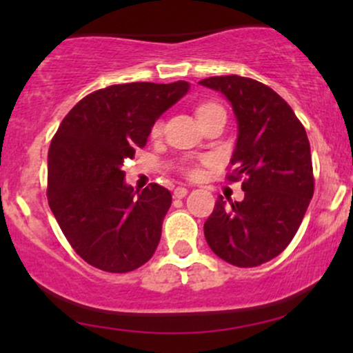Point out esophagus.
I'll use <instances>...</instances> for the list:
<instances>
[{
	"instance_id": "1",
	"label": "esophagus",
	"mask_w": 353,
	"mask_h": 353,
	"mask_svg": "<svg viewBox=\"0 0 353 353\" xmlns=\"http://www.w3.org/2000/svg\"><path fill=\"white\" fill-rule=\"evenodd\" d=\"M188 192H189L188 189L182 188V185H179V188L174 189V197H177V199H182V197L188 196Z\"/></svg>"
}]
</instances>
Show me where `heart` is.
I'll use <instances>...</instances> for the list:
<instances>
[{"mask_svg": "<svg viewBox=\"0 0 353 353\" xmlns=\"http://www.w3.org/2000/svg\"><path fill=\"white\" fill-rule=\"evenodd\" d=\"M212 112H225V109L222 108L219 103H214V101H205V103L199 104L196 109L197 119H202V117L212 114ZM159 134H161V123L157 121V123L152 124L151 136H159ZM204 163H208V159L188 161V163H184L181 165V172L184 174L185 177H189V179H197V177H201L202 164Z\"/></svg>", "mask_w": 353, "mask_h": 353, "instance_id": "b5f03b06", "label": "heart"}]
</instances>
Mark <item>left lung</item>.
Instances as JSON below:
<instances>
[{
    "instance_id": "obj_1",
    "label": "left lung",
    "mask_w": 353,
    "mask_h": 353,
    "mask_svg": "<svg viewBox=\"0 0 353 353\" xmlns=\"http://www.w3.org/2000/svg\"><path fill=\"white\" fill-rule=\"evenodd\" d=\"M232 104L239 124L228 182H242L244 201L222 196L204 224L222 261L255 267L290 244L314 196L309 137L292 108L272 88L237 74L202 79Z\"/></svg>"
}]
</instances>
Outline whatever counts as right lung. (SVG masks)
<instances>
[{"instance_id":"obj_1","label":"right lung","mask_w":353,"mask_h":353,"mask_svg":"<svg viewBox=\"0 0 353 353\" xmlns=\"http://www.w3.org/2000/svg\"><path fill=\"white\" fill-rule=\"evenodd\" d=\"M189 84L128 83L91 92L68 112L48 152V202L83 261L104 272L137 269L156 252L172 196L124 184L125 157L144 148L152 124Z\"/></svg>"}]
</instances>
